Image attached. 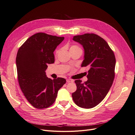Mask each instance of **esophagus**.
Masks as SVG:
<instances>
[{"instance_id":"esophagus-1","label":"esophagus","mask_w":135,"mask_h":135,"mask_svg":"<svg viewBox=\"0 0 135 135\" xmlns=\"http://www.w3.org/2000/svg\"><path fill=\"white\" fill-rule=\"evenodd\" d=\"M66 81L68 83H70V82H73V80H71V79H66Z\"/></svg>"}]
</instances>
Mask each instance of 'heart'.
Instances as JSON below:
<instances>
[{
    "instance_id": "b5f03b06",
    "label": "heart",
    "mask_w": 135,
    "mask_h": 135,
    "mask_svg": "<svg viewBox=\"0 0 135 135\" xmlns=\"http://www.w3.org/2000/svg\"><path fill=\"white\" fill-rule=\"evenodd\" d=\"M77 49H80L79 48V47H78V46H76V45H73V46H71L70 48V51H72V50H77ZM59 50H56L55 51V54L57 55L59 53Z\"/></svg>"
}]
</instances>
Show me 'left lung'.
Listing matches in <instances>:
<instances>
[{"label":"left lung","instance_id":"1","mask_svg":"<svg viewBox=\"0 0 135 135\" xmlns=\"http://www.w3.org/2000/svg\"><path fill=\"white\" fill-rule=\"evenodd\" d=\"M73 40L82 45L84 59L81 67L88 66L87 81L75 80L76 91L72 93L78 107L90 109L96 107L108 94L115 77V57L105 40L93 33L76 35Z\"/></svg>","mask_w":135,"mask_h":135}]
</instances>
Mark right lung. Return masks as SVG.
I'll list each match as a JSON object with an SVG mask.
<instances>
[{
  "label": "right lung",
  "mask_w": 135,
  "mask_h": 135,
  "mask_svg": "<svg viewBox=\"0 0 135 135\" xmlns=\"http://www.w3.org/2000/svg\"><path fill=\"white\" fill-rule=\"evenodd\" d=\"M64 37L38 32L20 47L16 56L17 78L22 92L32 106L43 109L55 103L63 78L51 79L46 75L47 64L55 62L54 52Z\"/></svg>",
  "instance_id": "1"
}]
</instances>
